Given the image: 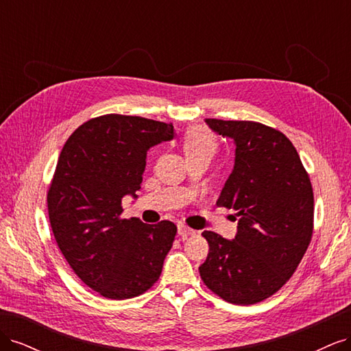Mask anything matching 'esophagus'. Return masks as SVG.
<instances>
[{
	"instance_id": "34e87169",
	"label": "esophagus",
	"mask_w": 351,
	"mask_h": 351,
	"mask_svg": "<svg viewBox=\"0 0 351 351\" xmlns=\"http://www.w3.org/2000/svg\"><path fill=\"white\" fill-rule=\"evenodd\" d=\"M178 234L182 239H187L189 236H193L195 234V230H192L190 227L184 226V224H180L178 226Z\"/></svg>"
}]
</instances>
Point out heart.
<instances>
[{
    "instance_id": "heart-1",
    "label": "heart",
    "mask_w": 351,
    "mask_h": 351,
    "mask_svg": "<svg viewBox=\"0 0 351 351\" xmlns=\"http://www.w3.org/2000/svg\"><path fill=\"white\" fill-rule=\"evenodd\" d=\"M184 154L192 155L197 152H209L214 154L217 149V141L208 130L202 127H193L184 136Z\"/></svg>"
}]
</instances>
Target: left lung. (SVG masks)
<instances>
[{"mask_svg":"<svg viewBox=\"0 0 351 351\" xmlns=\"http://www.w3.org/2000/svg\"><path fill=\"white\" fill-rule=\"evenodd\" d=\"M217 134L236 145L234 168L217 200L236 209L232 240L204 231L209 253L200 278L221 299L254 304L290 280L313 232V190L293 143L254 121L206 119Z\"/></svg>","mask_w":351,"mask_h":351,"instance_id":"left-lung-1","label":"left lung"}]
</instances>
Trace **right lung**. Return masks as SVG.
I'll list each match as a JSON object with an SVG mask.
<instances>
[{
	"label": "right lung",
	"instance_id": "1",
	"mask_svg": "<svg viewBox=\"0 0 351 351\" xmlns=\"http://www.w3.org/2000/svg\"><path fill=\"white\" fill-rule=\"evenodd\" d=\"M169 123L107 114L73 132L48 190V214L61 253L92 290L124 300L149 290L177 232L171 221L121 218L137 199L149 147L174 139Z\"/></svg>",
	"mask_w": 351,
	"mask_h": 351
}]
</instances>
